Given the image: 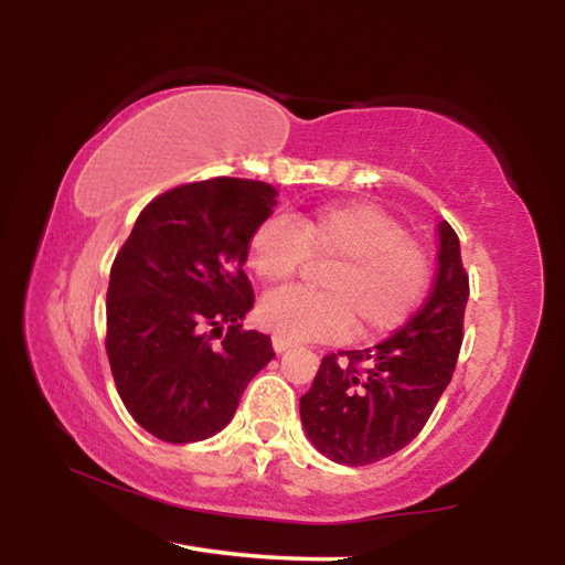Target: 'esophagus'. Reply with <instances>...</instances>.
Masks as SVG:
<instances>
[{"mask_svg": "<svg viewBox=\"0 0 565 565\" xmlns=\"http://www.w3.org/2000/svg\"><path fill=\"white\" fill-rule=\"evenodd\" d=\"M271 347H274L276 353H284V351L291 349V341L284 339V337H274V339H271Z\"/></svg>", "mask_w": 565, "mask_h": 565, "instance_id": "34e87169", "label": "esophagus"}]
</instances>
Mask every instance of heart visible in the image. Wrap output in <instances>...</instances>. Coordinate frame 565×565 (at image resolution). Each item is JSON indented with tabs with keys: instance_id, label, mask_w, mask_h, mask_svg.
I'll use <instances>...</instances> for the list:
<instances>
[{
	"instance_id": "heart-1",
	"label": "heart",
	"mask_w": 565,
	"mask_h": 565,
	"mask_svg": "<svg viewBox=\"0 0 565 565\" xmlns=\"http://www.w3.org/2000/svg\"><path fill=\"white\" fill-rule=\"evenodd\" d=\"M248 266L264 284H281L311 259L323 291L266 294L256 319L289 341L343 339L359 321L363 337L398 329L424 299L428 256L406 226L374 204H327L269 216L248 238Z\"/></svg>"
}]
</instances>
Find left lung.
I'll list each match as a JSON object with an SVG mask.
<instances>
[{
  "label": "left lung",
  "mask_w": 565,
  "mask_h": 565,
  "mask_svg": "<svg viewBox=\"0 0 565 565\" xmlns=\"http://www.w3.org/2000/svg\"><path fill=\"white\" fill-rule=\"evenodd\" d=\"M466 303L461 244L441 222L428 301L376 347L329 353L321 361L299 401L313 448L343 466H369L414 441L454 376Z\"/></svg>",
  "instance_id": "obj_1"
}]
</instances>
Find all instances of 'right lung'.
<instances>
[{
  "label": "right lung",
  "instance_id": "1",
  "mask_svg": "<svg viewBox=\"0 0 565 565\" xmlns=\"http://www.w3.org/2000/svg\"><path fill=\"white\" fill-rule=\"evenodd\" d=\"M276 196L264 181L232 177L177 186L139 214L114 259L111 376L134 420L161 441L194 444L222 431L248 381L274 359L271 339L242 331V321L254 306L248 238Z\"/></svg>",
  "mask_w": 565,
  "mask_h": 565
}]
</instances>
